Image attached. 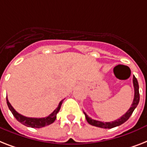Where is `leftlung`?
<instances>
[{
  "instance_id": "obj_1",
  "label": "left lung",
  "mask_w": 147,
  "mask_h": 147,
  "mask_svg": "<svg viewBox=\"0 0 147 147\" xmlns=\"http://www.w3.org/2000/svg\"><path fill=\"white\" fill-rule=\"evenodd\" d=\"M133 84L134 88V100L133 102H132L131 107H130V109L127 110V112L125 113V115H123L121 118H119V119L115 120V121H109V122H103V121H96V120L92 119L84 112V115H85V118L87 119V121L90 125H93V126L102 127V128H113V127H117V126H119V125L125 123V121L129 119L130 116L132 115L134 110L135 109L136 107H138L140 101L139 85H138V80H137V78H136L134 76H133Z\"/></svg>"
}]
</instances>
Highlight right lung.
<instances>
[{
  "mask_svg": "<svg viewBox=\"0 0 147 147\" xmlns=\"http://www.w3.org/2000/svg\"><path fill=\"white\" fill-rule=\"evenodd\" d=\"M63 102V100L60 101L58 107L47 117H45V118H29V117H26L20 114V113H18L14 109L13 107H12L11 104L9 103L7 97V103L8 107H9V110L11 111L12 114L16 119V120L20 121V123H22V125L27 126V127H34V128H40V127H45V126L51 125L53 122H54V121L57 119V114L60 109Z\"/></svg>",
  "mask_w": 147,
  "mask_h": 147,
  "instance_id": "right-lung-1",
  "label": "right lung"
}]
</instances>
